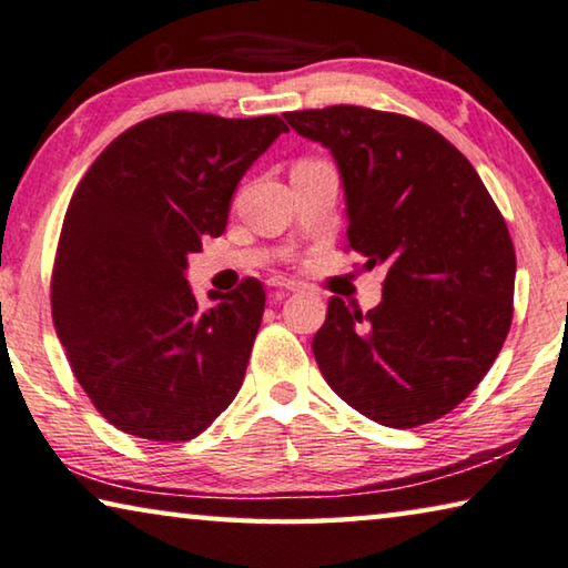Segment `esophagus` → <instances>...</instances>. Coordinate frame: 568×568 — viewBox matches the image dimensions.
<instances>
[{"label":"esophagus","instance_id":"obj_1","mask_svg":"<svg viewBox=\"0 0 568 568\" xmlns=\"http://www.w3.org/2000/svg\"><path fill=\"white\" fill-rule=\"evenodd\" d=\"M268 286L272 290H282V292H300L302 284L294 282V278H284V276H272L268 278Z\"/></svg>","mask_w":568,"mask_h":568}]
</instances>
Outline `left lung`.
I'll return each mask as SVG.
<instances>
[{"instance_id":"8db88e82","label":"left lung","mask_w":568,"mask_h":568,"mask_svg":"<svg viewBox=\"0 0 568 568\" xmlns=\"http://www.w3.org/2000/svg\"><path fill=\"white\" fill-rule=\"evenodd\" d=\"M329 148L347 239L385 264L367 314L332 296L312 349L327 385L387 427L448 415L494 365L514 320L516 251L498 206L458 148L430 125L357 105L286 113Z\"/></svg>"}]
</instances>
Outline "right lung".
Here are the masks:
<instances>
[{
  "instance_id": "obj_1",
  "label": "right lung",
  "mask_w": 568,
  "mask_h": 568,
  "mask_svg": "<svg viewBox=\"0 0 568 568\" xmlns=\"http://www.w3.org/2000/svg\"><path fill=\"white\" fill-rule=\"evenodd\" d=\"M276 115L163 113L120 133L72 193L52 268V322L70 367L118 430L191 440L244 383L264 314L246 276L199 310L185 268L221 236L251 163L286 133Z\"/></svg>"
}]
</instances>
